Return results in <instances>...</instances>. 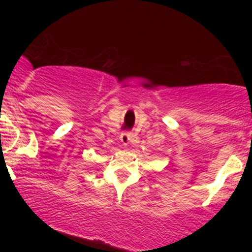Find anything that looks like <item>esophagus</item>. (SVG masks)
Listing matches in <instances>:
<instances>
[{"label":"esophagus","mask_w":252,"mask_h":252,"mask_svg":"<svg viewBox=\"0 0 252 252\" xmlns=\"http://www.w3.org/2000/svg\"><path fill=\"white\" fill-rule=\"evenodd\" d=\"M129 140H130V134L129 133H123L121 135V141L123 145H128Z\"/></svg>","instance_id":"obj_1"}]
</instances>
